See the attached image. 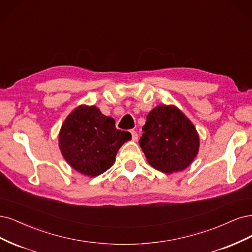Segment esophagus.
Masks as SVG:
<instances>
[{"label": "esophagus", "instance_id": "1", "mask_svg": "<svg viewBox=\"0 0 252 252\" xmlns=\"http://www.w3.org/2000/svg\"><path fill=\"white\" fill-rule=\"evenodd\" d=\"M131 134H132V139H133L134 141H136V140L138 139V134H137V132H136V131H134V129H132V131H131Z\"/></svg>", "mask_w": 252, "mask_h": 252}]
</instances>
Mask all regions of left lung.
I'll use <instances>...</instances> for the list:
<instances>
[{"instance_id":"left-lung-1","label":"left lung","mask_w":252,"mask_h":252,"mask_svg":"<svg viewBox=\"0 0 252 252\" xmlns=\"http://www.w3.org/2000/svg\"><path fill=\"white\" fill-rule=\"evenodd\" d=\"M142 131L140 147L149 163L160 172H181L198 155L200 138L197 129L174 104L154 108Z\"/></svg>"}]
</instances>
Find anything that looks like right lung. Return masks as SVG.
I'll list each match as a JSON object with an SVG mask.
<instances>
[{
    "label": "right lung",
    "mask_w": 252,
    "mask_h": 252,
    "mask_svg": "<svg viewBox=\"0 0 252 252\" xmlns=\"http://www.w3.org/2000/svg\"><path fill=\"white\" fill-rule=\"evenodd\" d=\"M131 138L128 132L116 128L114 118L101 114L95 105L80 104L63 123L59 147L72 168L96 177L113 165L118 150Z\"/></svg>",
    "instance_id": "add662e5"
}]
</instances>
